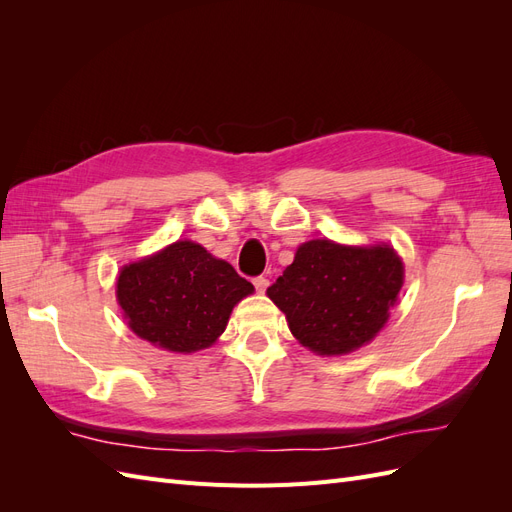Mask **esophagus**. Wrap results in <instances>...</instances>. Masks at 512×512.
<instances>
[{
  "mask_svg": "<svg viewBox=\"0 0 512 512\" xmlns=\"http://www.w3.org/2000/svg\"><path fill=\"white\" fill-rule=\"evenodd\" d=\"M254 286H256L258 292H265L267 286H269V280L265 275H258V277H254Z\"/></svg>",
  "mask_w": 512,
  "mask_h": 512,
  "instance_id": "34e87169",
  "label": "esophagus"
}]
</instances>
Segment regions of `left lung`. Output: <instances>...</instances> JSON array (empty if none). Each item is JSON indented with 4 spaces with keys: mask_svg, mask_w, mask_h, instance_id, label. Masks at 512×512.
I'll return each instance as SVG.
<instances>
[{
    "mask_svg": "<svg viewBox=\"0 0 512 512\" xmlns=\"http://www.w3.org/2000/svg\"><path fill=\"white\" fill-rule=\"evenodd\" d=\"M404 286V262L391 245H299L292 265L267 288L299 344L322 356L369 344L389 320Z\"/></svg>",
    "mask_w": 512,
    "mask_h": 512,
    "instance_id": "left-lung-1",
    "label": "left lung"
}]
</instances>
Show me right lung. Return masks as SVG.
<instances>
[{"label": "right lung", "mask_w": 512, "mask_h": 512, "mask_svg": "<svg viewBox=\"0 0 512 512\" xmlns=\"http://www.w3.org/2000/svg\"><path fill=\"white\" fill-rule=\"evenodd\" d=\"M254 286L194 241H175L117 277V303L128 327L170 352H196L218 339L232 307Z\"/></svg>", "instance_id": "add662e5"}]
</instances>
